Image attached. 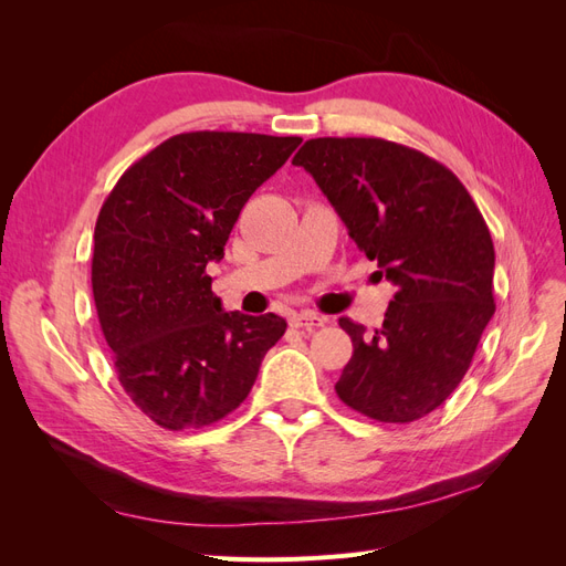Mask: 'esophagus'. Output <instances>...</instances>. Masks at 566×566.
<instances>
[{"label":"esophagus","mask_w":566,"mask_h":566,"mask_svg":"<svg viewBox=\"0 0 566 566\" xmlns=\"http://www.w3.org/2000/svg\"><path fill=\"white\" fill-rule=\"evenodd\" d=\"M325 323H328V318L318 316V314H314V312H300V314L290 316V325H295V328H304V331L323 328Z\"/></svg>","instance_id":"esophagus-1"}]
</instances>
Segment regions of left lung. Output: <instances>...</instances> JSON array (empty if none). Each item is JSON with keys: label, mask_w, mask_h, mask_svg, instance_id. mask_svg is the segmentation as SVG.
Masks as SVG:
<instances>
[{"label": "left lung", "mask_w": 566, "mask_h": 566, "mask_svg": "<svg viewBox=\"0 0 566 566\" xmlns=\"http://www.w3.org/2000/svg\"><path fill=\"white\" fill-rule=\"evenodd\" d=\"M293 165L314 177L358 250L397 285L382 328L339 318L354 354L337 397L380 422L424 418L465 378L495 312V252L482 212L449 167L394 142L323 136Z\"/></svg>", "instance_id": "8db88e82"}]
</instances>
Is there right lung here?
I'll list each match as a JSON object with an SVG mask.
<instances>
[{
	"mask_svg": "<svg viewBox=\"0 0 566 566\" xmlns=\"http://www.w3.org/2000/svg\"><path fill=\"white\" fill-rule=\"evenodd\" d=\"M300 136L186 132L117 179L94 229L92 290L119 385L153 422L188 430L245 401L287 323L224 312L208 264Z\"/></svg>",
	"mask_w": 566,
	"mask_h": 566,
	"instance_id": "add662e5",
	"label": "right lung"
}]
</instances>
